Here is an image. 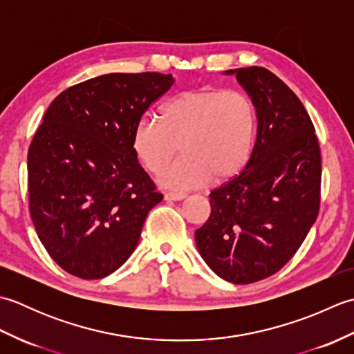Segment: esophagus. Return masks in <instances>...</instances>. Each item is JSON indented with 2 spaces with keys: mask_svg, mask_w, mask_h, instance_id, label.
I'll return each mask as SVG.
<instances>
[{
  "mask_svg": "<svg viewBox=\"0 0 354 354\" xmlns=\"http://www.w3.org/2000/svg\"><path fill=\"white\" fill-rule=\"evenodd\" d=\"M187 198V194L183 192H167L164 193V199L165 201H183Z\"/></svg>",
  "mask_w": 354,
  "mask_h": 354,
  "instance_id": "1",
  "label": "esophagus"
}]
</instances>
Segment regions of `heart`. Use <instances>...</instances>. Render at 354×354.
<instances>
[{
  "label": "heart",
  "mask_w": 354,
  "mask_h": 354,
  "mask_svg": "<svg viewBox=\"0 0 354 354\" xmlns=\"http://www.w3.org/2000/svg\"><path fill=\"white\" fill-rule=\"evenodd\" d=\"M155 118L135 124L131 149L147 171L160 173L176 153L181 158L164 169L160 183L170 189H192L214 178L225 183L245 169L257 135V108L237 89L198 88L179 93Z\"/></svg>",
  "instance_id": "b5f03b06"
}]
</instances>
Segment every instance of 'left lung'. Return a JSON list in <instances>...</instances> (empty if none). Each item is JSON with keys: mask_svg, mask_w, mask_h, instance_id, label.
<instances>
[{"mask_svg": "<svg viewBox=\"0 0 354 354\" xmlns=\"http://www.w3.org/2000/svg\"><path fill=\"white\" fill-rule=\"evenodd\" d=\"M257 108V137L237 176L209 193L212 214L194 232L202 259L223 280L260 281L301 246L319 213L321 150L295 93L263 66L230 70Z\"/></svg>", "mask_w": 354, "mask_h": 354, "instance_id": "obj_1", "label": "left lung"}]
</instances>
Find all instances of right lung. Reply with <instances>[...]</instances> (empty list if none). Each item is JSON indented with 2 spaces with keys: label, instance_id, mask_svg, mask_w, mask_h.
I'll return each mask as SVG.
<instances>
[{
  "label": "right lung",
  "instance_id": "right-lung-1",
  "mask_svg": "<svg viewBox=\"0 0 354 354\" xmlns=\"http://www.w3.org/2000/svg\"><path fill=\"white\" fill-rule=\"evenodd\" d=\"M171 74L112 73L66 88L51 102L28 147V208L37 237L66 272L99 280L138 245L162 194L131 149Z\"/></svg>",
  "mask_w": 354,
  "mask_h": 354
}]
</instances>
